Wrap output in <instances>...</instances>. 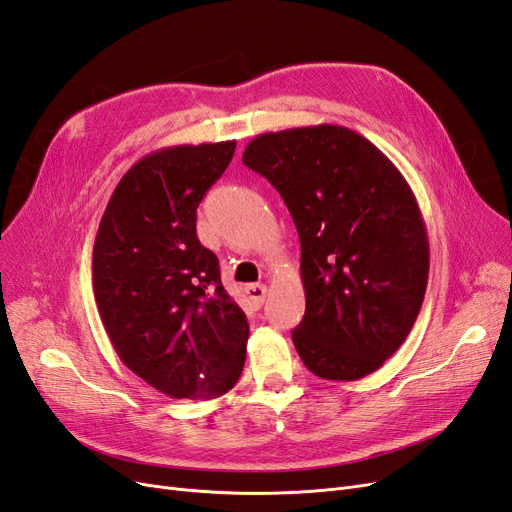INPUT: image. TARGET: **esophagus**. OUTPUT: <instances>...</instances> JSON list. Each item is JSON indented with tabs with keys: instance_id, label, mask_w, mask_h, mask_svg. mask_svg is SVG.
I'll return each instance as SVG.
<instances>
[{
	"instance_id": "obj_1",
	"label": "esophagus",
	"mask_w": 512,
	"mask_h": 512,
	"mask_svg": "<svg viewBox=\"0 0 512 512\" xmlns=\"http://www.w3.org/2000/svg\"><path fill=\"white\" fill-rule=\"evenodd\" d=\"M245 294L247 299H250L252 307H262V303H265V297H267V286L265 284H250L245 286Z\"/></svg>"
}]
</instances>
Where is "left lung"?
<instances>
[{"label":"left lung","mask_w":512,"mask_h":512,"mask_svg":"<svg viewBox=\"0 0 512 512\" xmlns=\"http://www.w3.org/2000/svg\"><path fill=\"white\" fill-rule=\"evenodd\" d=\"M243 164L280 192L299 232L301 361L324 380L376 371L427 290L429 241L408 181L365 136L331 123L260 134Z\"/></svg>","instance_id":"8db88e82"}]
</instances>
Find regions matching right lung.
Returning a JSON list of instances; mask_svg holds the SVG:
<instances>
[{"mask_svg":"<svg viewBox=\"0 0 512 512\" xmlns=\"http://www.w3.org/2000/svg\"><path fill=\"white\" fill-rule=\"evenodd\" d=\"M237 143L177 145L138 160L94 243L96 305L121 363L173 399H213L245 365L247 318L196 237V209Z\"/></svg>","mask_w":512,"mask_h":512,"instance_id":"right-lung-1","label":"right lung"}]
</instances>
